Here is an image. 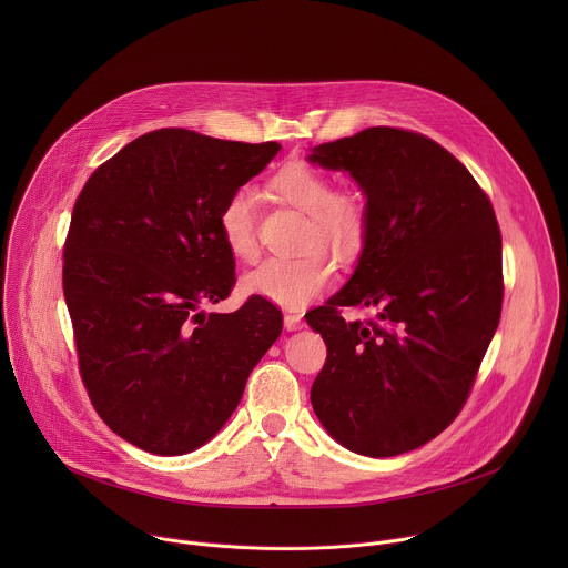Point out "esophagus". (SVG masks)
Here are the masks:
<instances>
[{
  "instance_id": "34e87169",
  "label": "esophagus",
  "mask_w": 568,
  "mask_h": 568,
  "mask_svg": "<svg viewBox=\"0 0 568 568\" xmlns=\"http://www.w3.org/2000/svg\"><path fill=\"white\" fill-rule=\"evenodd\" d=\"M283 323H285V331H287V333H294V331H301V328H303V318H301L298 314H285Z\"/></svg>"
}]
</instances>
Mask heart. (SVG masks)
I'll use <instances>...</instances> for the list:
<instances>
[{"label": "heart", "instance_id": "heart-1", "mask_svg": "<svg viewBox=\"0 0 568 568\" xmlns=\"http://www.w3.org/2000/svg\"><path fill=\"white\" fill-rule=\"evenodd\" d=\"M270 191L307 213L303 250L321 247L339 261L355 258L368 233V204L357 191H335V182L314 166L296 161L270 180ZM220 235L237 261H254L258 254L256 200L250 189H235L217 213ZM331 285V265L321 254L307 252L294 258H267L242 278L247 294L267 298L281 307L298 310L321 296Z\"/></svg>", "mask_w": 568, "mask_h": 568}]
</instances>
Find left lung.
I'll return each mask as SVG.
<instances>
[{
	"label": "left lung",
	"instance_id": "left-lung-1",
	"mask_svg": "<svg viewBox=\"0 0 568 568\" xmlns=\"http://www.w3.org/2000/svg\"><path fill=\"white\" fill-rule=\"evenodd\" d=\"M307 161L348 173L368 204V233L348 283L312 312L328 357L312 409L346 449L386 458L436 438L463 409L501 316L495 209L436 141L368 128L312 148ZM342 306H375L346 322Z\"/></svg>",
	"mask_w": 568,
	"mask_h": 568
}]
</instances>
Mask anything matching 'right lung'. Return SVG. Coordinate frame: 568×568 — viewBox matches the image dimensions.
<instances>
[{
    "instance_id": "1",
    "label": "right lung",
    "mask_w": 568,
    "mask_h": 568,
    "mask_svg": "<svg viewBox=\"0 0 568 568\" xmlns=\"http://www.w3.org/2000/svg\"><path fill=\"white\" fill-rule=\"evenodd\" d=\"M278 150L154 130L99 166L75 200L62 290L80 375L103 423L139 449L182 456L209 443L283 331L261 296L229 314L200 310L235 283L220 206Z\"/></svg>"
}]
</instances>
